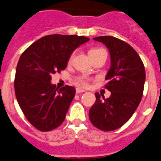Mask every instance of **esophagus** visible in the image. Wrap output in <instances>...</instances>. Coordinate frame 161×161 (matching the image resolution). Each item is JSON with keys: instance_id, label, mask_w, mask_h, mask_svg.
<instances>
[{"instance_id": "obj_1", "label": "esophagus", "mask_w": 161, "mask_h": 161, "mask_svg": "<svg viewBox=\"0 0 161 161\" xmlns=\"http://www.w3.org/2000/svg\"><path fill=\"white\" fill-rule=\"evenodd\" d=\"M85 92V90H83V89L76 88V93H80V92Z\"/></svg>"}]
</instances>
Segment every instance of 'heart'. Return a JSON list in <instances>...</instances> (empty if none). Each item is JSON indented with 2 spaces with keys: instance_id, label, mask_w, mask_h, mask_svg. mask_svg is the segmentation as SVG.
<instances>
[{
  "instance_id": "obj_1",
  "label": "heart",
  "mask_w": 161,
  "mask_h": 161,
  "mask_svg": "<svg viewBox=\"0 0 161 161\" xmlns=\"http://www.w3.org/2000/svg\"><path fill=\"white\" fill-rule=\"evenodd\" d=\"M98 50H101V49H92V50H91L90 51H89V55L94 53V52H97V51H98ZM72 58H73V56L70 57L69 62L72 60ZM75 80H76V83H77V84H79V85H81V86H87L89 84L88 80L86 79V77H84V76H80V77H77Z\"/></svg>"
}]
</instances>
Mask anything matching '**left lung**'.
Returning a JSON list of instances; mask_svg holds the SVG:
<instances>
[{"instance_id": "1", "label": "left lung", "mask_w": 161, "mask_h": 161, "mask_svg": "<svg viewBox=\"0 0 161 161\" xmlns=\"http://www.w3.org/2000/svg\"><path fill=\"white\" fill-rule=\"evenodd\" d=\"M107 47L111 68L105 76V88L111 92L108 98L98 92L89 111L93 126L103 131L122 127L129 121L140 104L143 94L146 73L142 59L129 43L111 36L94 37Z\"/></svg>"}]
</instances>
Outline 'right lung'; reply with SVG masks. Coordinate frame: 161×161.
<instances>
[{
  "instance_id": "right-lung-1",
  "label": "right lung",
  "mask_w": 161,
  "mask_h": 161,
  "mask_svg": "<svg viewBox=\"0 0 161 161\" xmlns=\"http://www.w3.org/2000/svg\"><path fill=\"white\" fill-rule=\"evenodd\" d=\"M89 41L77 35H48L34 42L21 55L16 68L14 90L25 118L40 131L59 127L75 95V88L59 90L51 84V75L66 69L71 54Z\"/></svg>"
}]
</instances>
